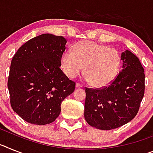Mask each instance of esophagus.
<instances>
[{
    "label": "esophagus",
    "mask_w": 153,
    "mask_h": 153,
    "mask_svg": "<svg viewBox=\"0 0 153 153\" xmlns=\"http://www.w3.org/2000/svg\"><path fill=\"white\" fill-rule=\"evenodd\" d=\"M76 88H81V87H82V85L79 84V83H76Z\"/></svg>",
    "instance_id": "34e87169"
}]
</instances>
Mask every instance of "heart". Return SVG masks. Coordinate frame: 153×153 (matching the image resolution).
<instances>
[{
    "label": "heart",
    "mask_w": 153,
    "mask_h": 153,
    "mask_svg": "<svg viewBox=\"0 0 153 153\" xmlns=\"http://www.w3.org/2000/svg\"><path fill=\"white\" fill-rule=\"evenodd\" d=\"M63 72L74 78L83 72L91 86L102 88L117 77L120 67V56L115 49L89 40L79 41L73 47V53L65 51L60 58Z\"/></svg>",
    "instance_id": "b5f03b06"
}]
</instances>
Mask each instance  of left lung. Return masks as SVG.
Here are the masks:
<instances>
[{
  "label": "left lung",
  "instance_id": "left-lung-1",
  "mask_svg": "<svg viewBox=\"0 0 153 153\" xmlns=\"http://www.w3.org/2000/svg\"><path fill=\"white\" fill-rule=\"evenodd\" d=\"M122 70L110 85L86 88L84 118L98 129L110 130L134 118L144 96L145 74L139 58L126 50L121 53Z\"/></svg>",
  "mask_w": 153,
  "mask_h": 153
}]
</instances>
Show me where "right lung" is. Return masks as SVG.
<instances>
[{"label":"right lung","instance_id":"obj_1","mask_svg":"<svg viewBox=\"0 0 153 153\" xmlns=\"http://www.w3.org/2000/svg\"><path fill=\"white\" fill-rule=\"evenodd\" d=\"M67 40L51 33L30 39L16 52L7 87L13 110L35 125L53 123L60 105L75 90V83L60 70Z\"/></svg>","mask_w":153,"mask_h":153}]
</instances>
